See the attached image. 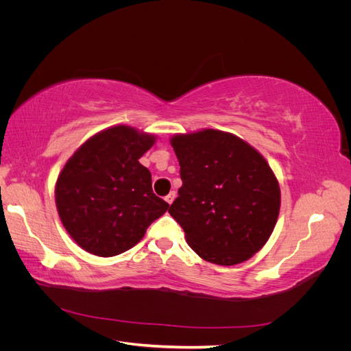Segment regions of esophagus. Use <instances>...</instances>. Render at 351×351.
<instances>
[{"label": "esophagus", "instance_id": "1", "mask_svg": "<svg viewBox=\"0 0 351 351\" xmlns=\"http://www.w3.org/2000/svg\"><path fill=\"white\" fill-rule=\"evenodd\" d=\"M174 199H176V192H169L167 196H165V200H167V204H169L171 205L173 202H174Z\"/></svg>", "mask_w": 351, "mask_h": 351}]
</instances>
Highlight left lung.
Here are the masks:
<instances>
[{"instance_id": "obj_1", "label": "left lung", "mask_w": 351, "mask_h": 351, "mask_svg": "<svg viewBox=\"0 0 351 351\" xmlns=\"http://www.w3.org/2000/svg\"><path fill=\"white\" fill-rule=\"evenodd\" d=\"M171 146L183 186L168 212L202 259L236 265L259 252L277 224L280 186L265 158L214 129L177 134Z\"/></svg>"}]
</instances>
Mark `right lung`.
Wrapping results in <instances>:
<instances>
[{"instance_id":"obj_1","label":"right lung","mask_w":351,"mask_h":351,"mask_svg":"<svg viewBox=\"0 0 351 351\" xmlns=\"http://www.w3.org/2000/svg\"><path fill=\"white\" fill-rule=\"evenodd\" d=\"M155 137L127 125L92 136L69 159L57 180L62 226L82 249L110 258L132 249L168 209L152 192L139 158Z\"/></svg>"}]
</instances>
